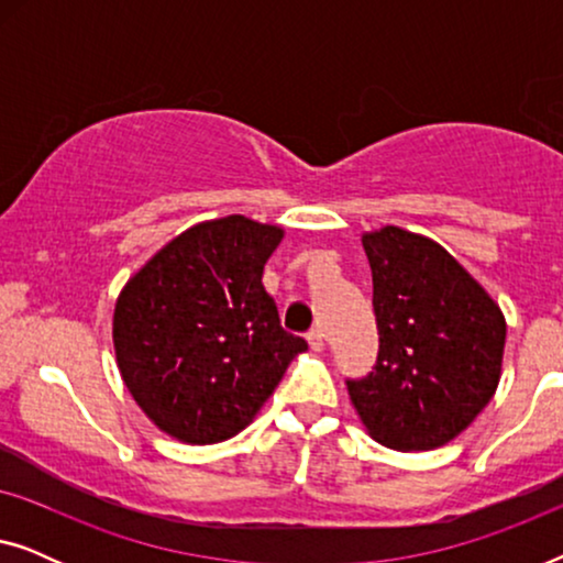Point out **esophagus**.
<instances>
[{"instance_id":"obj_1","label":"esophagus","mask_w":563,"mask_h":563,"mask_svg":"<svg viewBox=\"0 0 563 563\" xmlns=\"http://www.w3.org/2000/svg\"><path fill=\"white\" fill-rule=\"evenodd\" d=\"M307 343H310L312 351H322L325 349V333H322L320 328H312L310 333H307Z\"/></svg>"}]
</instances>
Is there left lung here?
Instances as JSON below:
<instances>
[{
  "instance_id": "8db88e82",
  "label": "left lung",
  "mask_w": 563,
  "mask_h": 563,
  "mask_svg": "<svg viewBox=\"0 0 563 563\" xmlns=\"http://www.w3.org/2000/svg\"><path fill=\"white\" fill-rule=\"evenodd\" d=\"M374 279L379 358L349 397L395 451H433L472 426L503 376L507 322L495 297L433 238L384 225L361 235Z\"/></svg>"
}]
</instances>
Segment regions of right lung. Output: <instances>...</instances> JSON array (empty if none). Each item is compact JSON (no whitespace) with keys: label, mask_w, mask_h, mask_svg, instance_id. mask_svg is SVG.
<instances>
[{"label":"right lung","mask_w":563,"mask_h":563,"mask_svg":"<svg viewBox=\"0 0 563 563\" xmlns=\"http://www.w3.org/2000/svg\"><path fill=\"white\" fill-rule=\"evenodd\" d=\"M282 238V225L245 214L197 222L120 289V376L145 418L176 441L210 445L241 433L307 351L261 284Z\"/></svg>","instance_id":"right-lung-1"}]
</instances>
